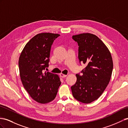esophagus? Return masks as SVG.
Segmentation results:
<instances>
[{"instance_id":"obj_1","label":"esophagus","mask_w":128,"mask_h":128,"mask_svg":"<svg viewBox=\"0 0 128 128\" xmlns=\"http://www.w3.org/2000/svg\"><path fill=\"white\" fill-rule=\"evenodd\" d=\"M60 76L61 77H62V78H64V77H66V76H67V75L66 74H60Z\"/></svg>"}]
</instances>
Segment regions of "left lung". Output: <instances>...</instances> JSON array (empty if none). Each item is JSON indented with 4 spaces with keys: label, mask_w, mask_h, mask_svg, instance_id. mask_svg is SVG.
<instances>
[{
    "label": "left lung",
    "mask_w": 128,
    "mask_h": 128,
    "mask_svg": "<svg viewBox=\"0 0 128 128\" xmlns=\"http://www.w3.org/2000/svg\"><path fill=\"white\" fill-rule=\"evenodd\" d=\"M78 45L80 62L86 65L76 74L77 81L71 87L73 96L82 103L88 104L97 100L109 84L113 62L106 46L96 35L84 33L72 36Z\"/></svg>",
    "instance_id": "8db88e82"
}]
</instances>
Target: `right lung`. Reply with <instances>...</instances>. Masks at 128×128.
<instances>
[{
  "instance_id": "obj_1",
  "label": "right lung",
  "mask_w": 128,
  "mask_h": 128,
  "mask_svg": "<svg viewBox=\"0 0 128 128\" xmlns=\"http://www.w3.org/2000/svg\"><path fill=\"white\" fill-rule=\"evenodd\" d=\"M60 36L48 32L37 34L25 45L19 58L22 84L32 99L39 103L53 100L61 84L58 74L44 72L48 66L51 45Z\"/></svg>"
}]
</instances>
